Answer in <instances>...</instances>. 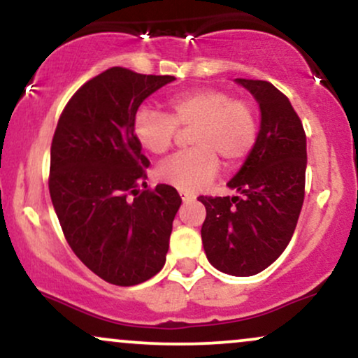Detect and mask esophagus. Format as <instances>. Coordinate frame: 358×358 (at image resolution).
<instances>
[{"mask_svg":"<svg viewBox=\"0 0 358 358\" xmlns=\"http://www.w3.org/2000/svg\"><path fill=\"white\" fill-rule=\"evenodd\" d=\"M180 196H182L183 203H190V202H193V200H195V195H193V193H188V192H183V190H180Z\"/></svg>","mask_w":358,"mask_h":358,"instance_id":"34e87169","label":"esophagus"}]
</instances>
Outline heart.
I'll return each mask as SVG.
<instances>
[{
	"label": "heart",
	"instance_id": "b5f03b06",
	"mask_svg": "<svg viewBox=\"0 0 358 358\" xmlns=\"http://www.w3.org/2000/svg\"><path fill=\"white\" fill-rule=\"evenodd\" d=\"M170 116L141 106L133 116V131L148 153L165 155L173 145L176 126L190 127V151L178 153L156 170L163 183L183 192L203 188L219 170V158L227 166L241 163L257 138V119L252 106L232 99L215 87H199L175 94L166 101Z\"/></svg>",
	"mask_w": 358,
	"mask_h": 358
}]
</instances>
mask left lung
Masks as SVG:
<instances>
[{"instance_id": "1", "label": "left lung", "mask_w": 358, "mask_h": 358, "mask_svg": "<svg viewBox=\"0 0 358 358\" xmlns=\"http://www.w3.org/2000/svg\"><path fill=\"white\" fill-rule=\"evenodd\" d=\"M257 101L261 129L241 170L227 183L237 196H199L207 217L208 262L231 276H254L281 256L305 200L306 134L301 119L271 82L236 79Z\"/></svg>"}]
</instances>
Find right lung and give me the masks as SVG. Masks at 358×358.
Segmentation results:
<instances>
[{
	"label": "right lung",
	"instance_id": "1",
	"mask_svg": "<svg viewBox=\"0 0 358 358\" xmlns=\"http://www.w3.org/2000/svg\"><path fill=\"white\" fill-rule=\"evenodd\" d=\"M173 80L108 69L73 94L53 134L48 188L60 227L76 256L110 285H139L165 266L182 199L170 185L146 188L150 162L133 116Z\"/></svg>",
	"mask_w": 358,
	"mask_h": 358
}]
</instances>
